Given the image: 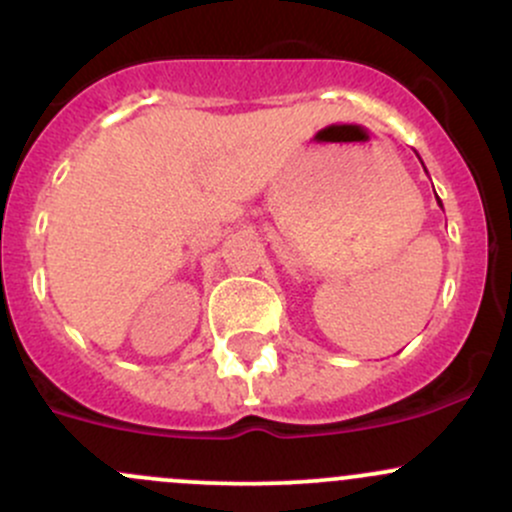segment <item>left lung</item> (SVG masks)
<instances>
[{"mask_svg":"<svg viewBox=\"0 0 512 512\" xmlns=\"http://www.w3.org/2000/svg\"><path fill=\"white\" fill-rule=\"evenodd\" d=\"M437 202H439V207H442V200H439V197H437Z\"/></svg>","mask_w":512,"mask_h":512,"instance_id":"1","label":"left lung"}]
</instances>
